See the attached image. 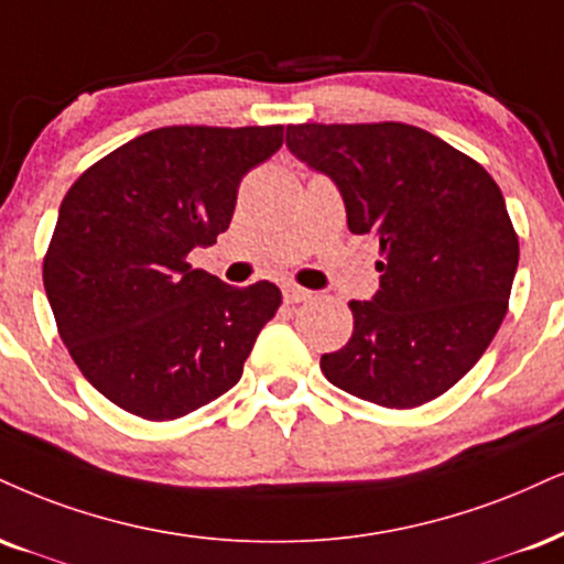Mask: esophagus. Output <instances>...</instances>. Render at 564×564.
<instances>
[{"mask_svg": "<svg viewBox=\"0 0 564 564\" xmlns=\"http://www.w3.org/2000/svg\"><path fill=\"white\" fill-rule=\"evenodd\" d=\"M312 296V291L296 286V283H286L283 286V300H286L289 304H296V302H307Z\"/></svg>", "mask_w": 564, "mask_h": 564, "instance_id": "esophagus-1", "label": "esophagus"}]
</instances>
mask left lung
Returning <instances> with one entry per match:
<instances>
[{
  "mask_svg": "<svg viewBox=\"0 0 564 564\" xmlns=\"http://www.w3.org/2000/svg\"><path fill=\"white\" fill-rule=\"evenodd\" d=\"M286 147L336 181L347 226L381 243V289L349 302L347 347L321 357L330 383L412 410L449 391L497 336L520 243L486 167L406 123H300Z\"/></svg>",
  "mask_w": 564,
  "mask_h": 564,
  "instance_id": "left-lung-1",
  "label": "left lung"
}]
</instances>
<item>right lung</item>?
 Wrapping results in <instances>:
<instances>
[{
    "label": "right lung",
    "mask_w": 564,
    "mask_h": 564,
    "mask_svg": "<svg viewBox=\"0 0 564 564\" xmlns=\"http://www.w3.org/2000/svg\"><path fill=\"white\" fill-rule=\"evenodd\" d=\"M283 126H165L94 162L67 188L44 289L59 338L101 397L175 420L239 383L281 289L192 268L230 226L243 175L281 149Z\"/></svg>",
    "instance_id": "add662e5"
}]
</instances>
